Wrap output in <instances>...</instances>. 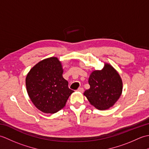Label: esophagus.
<instances>
[{"label": "esophagus", "mask_w": 149, "mask_h": 149, "mask_svg": "<svg viewBox=\"0 0 149 149\" xmlns=\"http://www.w3.org/2000/svg\"><path fill=\"white\" fill-rule=\"evenodd\" d=\"M77 91H80V92H81V93H83V91H84V89H83V88H78Z\"/></svg>", "instance_id": "34e87169"}]
</instances>
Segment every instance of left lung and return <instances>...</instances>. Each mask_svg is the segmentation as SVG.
<instances>
[{
    "mask_svg": "<svg viewBox=\"0 0 149 149\" xmlns=\"http://www.w3.org/2000/svg\"><path fill=\"white\" fill-rule=\"evenodd\" d=\"M90 88L84 91L91 105L100 110L112 107L118 100L123 89L122 79L113 66L105 63L101 70L91 72L88 79Z\"/></svg>",
    "mask_w": 149,
    "mask_h": 149,
    "instance_id": "left-lung-1",
    "label": "left lung"
}]
</instances>
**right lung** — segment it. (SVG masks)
<instances>
[{
  "instance_id": "add662e5",
  "label": "right lung",
  "mask_w": 149,
  "mask_h": 149,
  "mask_svg": "<svg viewBox=\"0 0 149 149\" xmlns=\"http://www.w3.org/2000/svg\"><path fill=\"white\" fill-rule=\"evenodd\" d=\"M61 63L56 57L38 63L26 79L27 91L37 109L45 113H55L66 105L74 91L63 77Z\"/></svg>"
}]
</instances>
